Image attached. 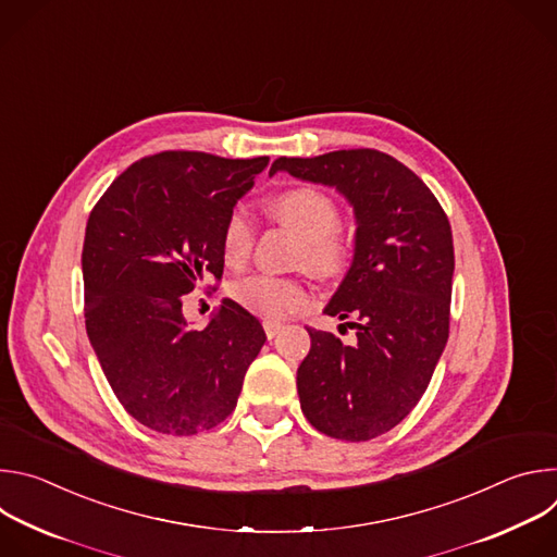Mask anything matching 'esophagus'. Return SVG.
Instances as JSON below:
<instances>
[{
	"mask_svg": "<svg viewBox=\"0 0 557 557\" xmlns=\"http://www.w3.org/2000/svg\"><path fill=\"white\" fill-rule=\"evenodd\" d=\"M262 326H264V333H267V337H269V339H273V337L284 329L280 322H273V320H264V322H262Z\"/></svg>",
	"mask_w": 557,
	"mask_h": 557,
	"instance_id": "esophagus-1",
	"label": "esophagus"
}]
</instances>
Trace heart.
I'll return each mask as SVG.
<instances>
[{
  "label": "heart",
  "instance_id": "obj_1",
  "mask_svg": "<svg viewBox=\"0 0 557 557\" xmlns=\"http://www.w3.org/2000/svg\"><path fill=\"white\" fill-rule=\"evenodd\" d=\"M271 218L299 237L297 262L317 275H335L344 269L350 240L346 228L339 224L337 200L314 185H293L275 194L267 205ZM253 224L243 209H233L220 231V251L228 269H243L253 249ZM228 295L243 308L264 317H282L301 310L310 304V293L301 280L253 275L235 282Z\"/></svg>",
  "mask_w": 557,
  "mask_h": 557
}]
</instances>
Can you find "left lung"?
Masks as SVG:
<instances>
[{"label": "left lung", "mask_w": 557, "mask_h": 557, "mask_svg": "<svg viewBox=\"0 0 557 557\" xmlns=\"http://www.w3.org/2000/svg\"><path fill=\"white\" fill-rule=\"evenodd\" d=\"M337 187L355 207V260L326 312L357 331L344 346L306 329L299 406L326 436L359 443L399 425L421 401L449 337L454 240L430 187L379 149L280 156L271 174ZM344 326V324H342Z\"/></svg>", "instance_id": "1"}]
</instances>
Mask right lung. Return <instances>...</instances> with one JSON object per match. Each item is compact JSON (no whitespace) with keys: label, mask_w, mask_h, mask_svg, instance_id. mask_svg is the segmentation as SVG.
Returning a JSON list of instances; mask_svg holds the SVG:
<instances>
[{"label":"right lung","mask_w":557,"mask_h":557,"mask_svg":"<svg viewBox=\"0 0 557 557\" xmlns=\"http://www.w3.org/2000/svg\"><path fill=\"white\" fill-rule=\"evenodd\" d=\"M267 163L183 149L145 156L88 218L86 331L116 399L153 432L191 436L222 423L267 342L233 299L202 331L183 317V297L222 277L224 218Z\"/></svg>","instance_id":"right-lung-1"}]
</instances>
